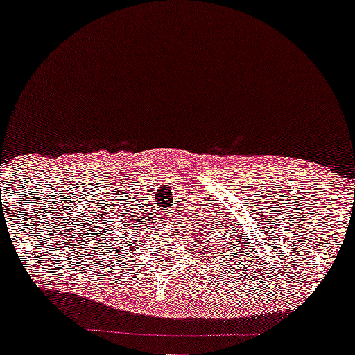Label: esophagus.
I'll list each match as a JSON object with an SVG mask.
<instances>
[{
	"label": "esophagus",
	"mask_w": 355,
	"mask_h": 355,
	"mask_svg": "<svg viewBox=\"0 0 355 355\" xmlns=\"http://www.w3.org/2000/svg\"><path fill=\"white\" fill-rule=\"evenodd\" d=\"M163 218H164V221H169V223H173V220H174V215H166V213H164Z\"/></svg>",
	"instance_id": "1"
}]
</instances>
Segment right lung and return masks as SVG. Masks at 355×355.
I'll use <instances>...</instances> for the list:
<instances>
[{"label": "right lung", "instance_id": "right-lung-1", "mask_svg": "<svg viewBox=\"0 0 355 355\" xmlns=\"http://www.w3.org/2000/svg\"><path fill=\"white\" fill-rule=\"evenodd\" d=\"M148 220H152V218H148ZM148 220H145V216H142V215H139V216L134 215V211L129 213V210H128L125 215L118 218V220H114V223H113L114 227H113V231H111V236H113L111 237V241H114L116 234L118 236L123 234L125 239H130L134 234L142 237L140 236V232L147 230ZM116 245H119V242H116Z\"/></svg>", "mask_w": 355, "mask_h": 355}]
</instances>
